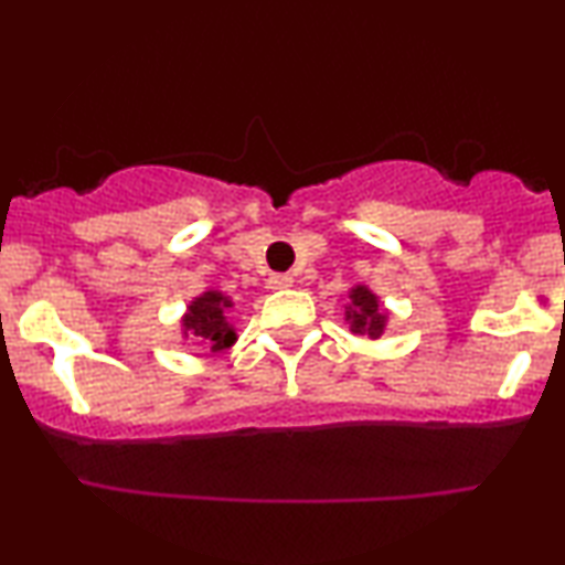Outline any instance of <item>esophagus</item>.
Listing matches in <instances>:
<instances>
[{
	"label": "esophagus",
	"instance_id": "34e87169",
	"mask_svg": "<svg viewBox=\"0 0 565 565\" xmlns=\"http://www.w3.org/2000/svg\"><path fill=\"white\" fill-rule=\"evenodd\" d=\"M290 285H292V277L285 275V273H275V275L267 277V288L269 290H285V288H290Z\"/></svg>",
	"mask_w": 565,
	"mask_h": 565
}]
</instances>
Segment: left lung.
Listing matches in <instances>:
<instances>
[{"label":"left lung","instance_id":"left-lung-1","mask_svg":"<svg viewBox=\"0 0 565 565\" xmlns=\"http://www.w3.org/2000/svg\"><path fill=\"white\" fill-rule=\"evenodd\" d=\"M347 298H350V303L344 306V321L350 323L352 334L381 339L385 331V321H388V311L381 306L375 292L367 285H354Z\"/></svg>","mask_w":565,"mask_h":565}]
</instances>
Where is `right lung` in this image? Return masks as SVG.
I'll return each mask as SVG.
<instances>
[{
	"label": "right lung",
	"mask_w": 565,
	"mask_h": 565,
	"mask_svg": "<svg viewBox=\"0 0 565 565\" xmlns=\"http://www.w3.org/2000/svg\"><path fill=\"white\" fill-rule=\"evenodd\" d=\"M228 308H234L228 296L221 290H205L188 306L182 316V334L192 339V344H203L211 352H223L236 342V331L226 319Z\"/></svg>",
	"instance_id": "right-lung-1"
}]
</instances>
